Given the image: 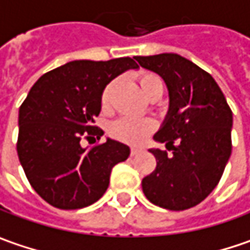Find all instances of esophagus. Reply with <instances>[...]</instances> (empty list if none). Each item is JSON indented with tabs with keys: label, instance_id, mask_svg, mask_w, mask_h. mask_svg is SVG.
<instances>
[{
	"label": "esophagus",
	"instance_id": "obj_1",
	"mask_svg": "<svg viewBox=\"0 0 250 250\" xmlns=\"http://www.w3.org/2000/svg\"><path fill=\"white\" fill-rule=\"evenodd\" d=\"M139 149L138 148H131V156H135V155H138L139 153Z\"/></svg>",
	"mask_w": 250,
	"mask_h": 250
}]
</instances>
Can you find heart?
Wrapping results in <instances>:
<instances>
[{
  "label": "heart",
  "instance_id": "1",
  "mask_svg": "<svg viewBox=\"0 0 250 250\" xmlns=\"http://www.w3.org/2000/svg\"><path fill=\"white\" fill-rule=\"evenodd\" d=\"M139 85L142 92L145 94L153 85H162V81L158 75L152 72H142L139 75ZM115 86V81H111L105 85L101 94V105L102 108H108L111 102V95ZM109 135L121 142L131 144V145H139L142 144L148 135L153 131V122L146 118H132V116H122L114 121L109 125Z\"/></svg>",
  "mask_w": 250,
  "mask_h": 250
}]
</instances>
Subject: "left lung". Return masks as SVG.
I'll use <instances>...</instances> for the list:
<instances>
[{
    "label": "left lung",
    "instance_id": "left-lung-1",
    "mask_svg": "<svg viewBox=\"0 0 250 250\" xmlns=\"http://www.w3.org/2000/svg\"><path fill=\"white\" fill-rule=\"evenodd\" d=\"M161 75L169 91V112L151 149L156 168L142 179L153 205L185 210L201 204L222 178L232 152V111L210 74L178 54L135 57Z\"/></svg>",
    "mask_w": 250,
    "mask_h": 250
}]
</instances>
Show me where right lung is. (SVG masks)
<instances>
[{
    "label": "right lung",
    "instance_id": "right-lung-1",
    "mask_svg": "<svg viewBox=\"0 0 250 250\" xmlns=\"http://www.w3.org/2000/svg\"><path fill=\"white\" fill-rule=\"evenodd\" d=\"M134 58L71 61L44 74L20 106L17 152L34 190L58 209L92 205L105 193L111 170L129 156V148L106 139L82 148L81 139L102 136L95 124L101 94Z\"/></svg>",
    "mask_w": 250,
    "mask_h": 250
}]
</instances>
